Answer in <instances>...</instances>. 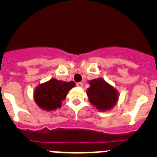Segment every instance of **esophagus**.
Listing matches in <instances>:
<instances>
[{
	"instance_id": "esophagus-1",
	"label": "esophagus",
	"mask_w": 157,
	"mask_h": 157,
	"mask_svg": "<svg viewBox=\"0 0 157 157\" xmlns=\"http://www.w3.org/2000/svg\"><path fill=\"white\" fill-rule=\"evenodd\" d=\"M76 86H77L78 87H80V88L83 87V84L82 82H77L76 83Z\"/></svg>"
}]
</instances>
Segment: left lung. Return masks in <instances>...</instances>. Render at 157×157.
Instances as JSON below:
<instances>
[{
    "instance_id": "obj_1",
    "label": "left lung",
    "mask_w": 157,
    "mask_h": 157,
    "mask_svg": "<svg viewBox=\"0 0 157 157\" xmlns=\"http://www.w3.org/2000/svg\"><path fill=\"white\" fill-rule=\"evenodd\" d=\"M90 86L87 89L88 97L91 105L101 112H106L113 109L119 100L117 90L102 78L89 81Z\"/></svg>"
}]
</instances>
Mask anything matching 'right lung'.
I'll list each match as a JSON object with an SVG mask.
<instances>
[{
    "instance_id": "right-lung-1",
    "label": "right lung",
    "mask_w": 157,
    "mask_h": 157,
    "mask_svg": "<svg viewBox=\"0 0 157 157\" xmlns=\"http://www.w3.org/2000/svg\"><path fill=\"white\" fill-rule=\"evenodd\" d=\"M75 86V83L73 81L64 82L51 78L36 87L34 92V101L42 110H56L61 107L62 101L66 98L67 93Z\"/></svg>"
}]
</instances>
